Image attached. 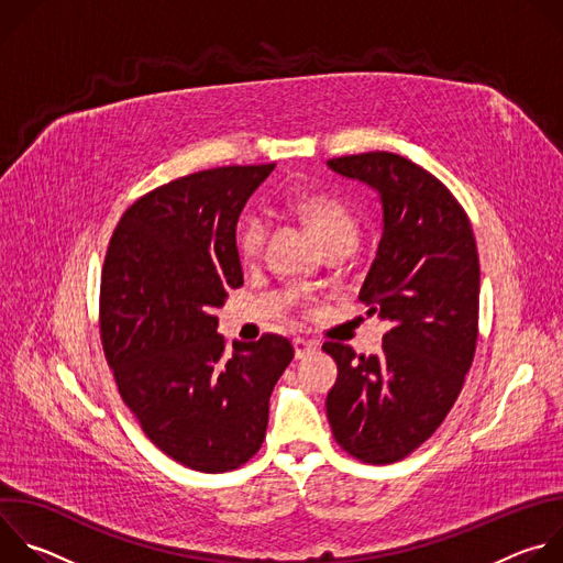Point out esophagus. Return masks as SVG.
<instances>
[{
  "mask_svg": "<svg viewBox=\"0 0 563 563\" xmlns=\"http://www.w3.org/2000/svg\"><path fill=\"white\" fill-rule=\"evenodd\" d=\"M318 343L316 341H307V339H294V352H296V358H302L311 352H316Z\"/></svg>",
  "mask_w": 563,
  "mask_h": 563,
  "instance_id": "obj_1",
  "label": "esophagus"
}]
</instances>
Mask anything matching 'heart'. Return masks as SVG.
<instances>
[{
  "label": "heart",
  "mask_w": 563,
  "mask_h": 563,
  "mask_svg": "<svg viewBox=\"0 0 563 563\" xmlns=\"http://www.w3.org/2000/svg\"><path fill=\"white\" fill-rule=\"evenodd\" d=\"M287 209L300 218L316 235L320 247L356 243L358 227L350 209L334 196L300 191L287 198ZM267 224L261 216L250 213L235 229V252L243 261H256L265 247Z\"/></svg>",
  "instance_id": "1"
}]
</instances>
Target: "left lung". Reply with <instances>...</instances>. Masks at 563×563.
<instances>
[{"label":"left lung","mask_w":563,"mask_h":563,"mask_svg":"<svg viewBox=\"0 0 563 563\" xmlns=\"http://www.w3.org/2000/svg\"><path fill=\"white\" fill-rule=\"evenodd\" d=\"M328 167L378 191L383 235L358 298L387 320L383 352L325 343L339 376L328 394L336 443L363 463L406 459L443 423L478 336V254L467 213L412 159L372 151Z\"/></svg>","instance_id":"left-lung-1"}]
</instances>
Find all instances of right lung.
Wrapping results in <instances>:
<instances>
[{
	"instance_id": "1",
	"label": "right lung",
	"mask_w": 563,
	"mask_h": 563,
	"mask_svg": "<svg viewBox=\"0 0 563 563\" xmlns=\"http://www.w3.org/2000/svg\"><path fill=\"white\" fill-rule=\"evenodd\" d=\"M274 167H218L148 191L120 218L102 267L100 339L120 396L151 443L198 472L261 450L294 358L283 336L227 352L216 332V309L243 285L238 216Z\"/></svg>"
}]
</instances>
